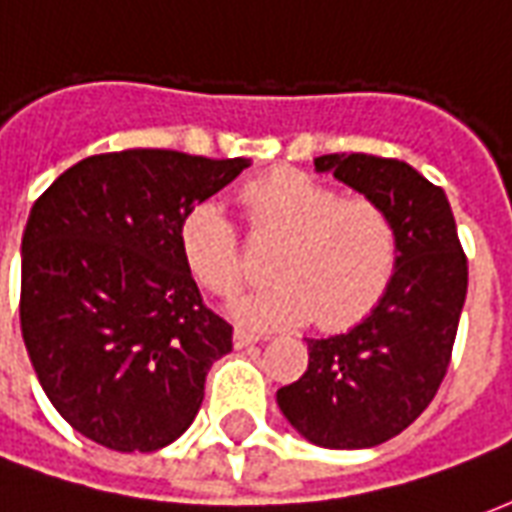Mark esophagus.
Returning a JSON list of instances; mask_svg holds the SVG:
<instances>
[{"label":"esophagus","instance_id":"1","mask_svg":"<svg viewBox=\"0 0 512 512\" xmlns=\"http://www.w3.org/2000/svg\"><path fill=\"white\" fill-rule=\"evenodd\" d=\"M257 340H260L257 334L244 332V329H235V334H233V345H235V348H246V345H255Z\"/></svg>","mask_w":512,"mask_h":512}]
</instances>
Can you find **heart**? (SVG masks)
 I'll return each mask as SVG.
<instances>
[{
    "label": "heart",
    "instance_id": "heart-1",
    "mask_svg": "<svg viewBox=\"0 0 512 512\" xmlns=\"http://www.w3.org/2000/svg\"><path fill=\"white\" fill-rule=\"evenodd\" d=\"M241 200L255 235L282 244L271 260L279 282L233 301L238 321L279 329L315 318L323 329H343L376 307L400 252L397 224L381 202L343 197L290 167L249 180ZM178 246L191 277L213 296H233L244 285L241 233L216 200L183 213Z\"/></svg>",
    "mask_w": 512,
    "mask_h": 512
}]
</instances>
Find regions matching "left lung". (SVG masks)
Instances as JSON below:
<instances>
[{"instance_id": "1", "label": "left lung", "mask_w": 512, "mask_h": 512, "mask_svg": "<svg viewBox=\"0 0 512 512\" xmlns=\"http://www.w3.org/2000/svg\"><path fill=\"white\" fill-rule=\"evenodd\" d=\"M397 224L395 274L384 296L345 334L307 337L310 365L277 403L301 436L326 450L384 444L428 408L450 367L469 268L447 194L397 158H315Z\"/></svg>"}]
</instances>
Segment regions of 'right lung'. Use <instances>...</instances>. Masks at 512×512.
Segmentation results:
<instances>
[{"label":"right lung","instance_id":"right-lung-1","mask_svg":"<svg viewBox=\"0 0 512 512\" xmlns=\"http://www.w3.org/2000/svg\"><path fill=\"white\" fill-rule=\"evenodd\" d=\"M249 167L134 147L65 169L21 238V334L43 392L82 436L153 452L189 428L233 326L202 304L178 224Z\"/></svg>","mask_w":512,"mask_h":512}]
</instances>
